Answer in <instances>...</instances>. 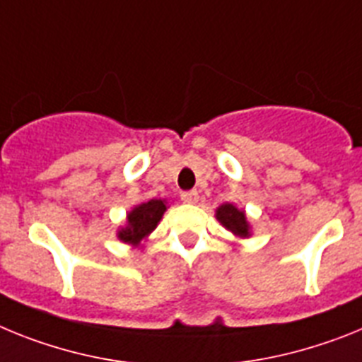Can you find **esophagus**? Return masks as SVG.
<instances>
[{
    "mask_svg": "<svg viewBox=\"0 0 362 362\" xmlns=\"http://www.w3.org/2000/svg\"><path fill=\"white\" fill-rule=\"evenodd\" d=\"M182 202L185 204H197L199 202V193L197 191H184V193L180 194Z\"/></svg>",
    "mask_w": 362,
    "mask_h": 362,
    "instance_id": "esophagus-1",
    "label": "esophagus"
}]
</instances>
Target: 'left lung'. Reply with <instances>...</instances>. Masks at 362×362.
Returning <instances> with one entry per match:
<instances>
[{
    "label": "left lung",
    "instance_id": "8db88e82",
    "mask_svg": "<svg viewBox=\"0 0 362 362\" xmlns=\"http://www.w3.org/2000/svg\"><path fill=\"white\" fill-rule=\"evenodd\" d=\"M216 218L229 229V231H233L235 235L238 237H247V222H246V215L242 211H238L237 207L233 204H224V206L218 207V211H216Z\"/></svg>",
    "mask_w": 362,
    "mask_h": 362
}]
</instances>
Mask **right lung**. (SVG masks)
<instances>
[{
	"label": "right lung",
	"mask_w": 362,
	"mask_h": 362,
	"mask_svg": "<svg viewBox=\"0 0 362 362\" xmlns=\"http://www.w3.org/2000/svg\"><path fill=\"white\" fill-rule=\"evenodd\" d=\"M163 211H165L163 200H149L146 204H140L127 215V228L122 229L118 237L129 244H138L156 228Z\"/></svg>",
	"instance_id": "obj_1"
}]
</instances>
